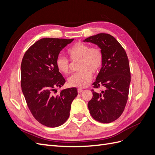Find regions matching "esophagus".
<instances>
[{"mask_svg":"<svg viewBox=\"0 0 155 155\" xmlns=\"http://www.w3.org/2000/svg\"><path fill=\"white\" fill-rule=\"evenodd\" d=\"M83 89H81V88H78V93H81V92H83Z\"/></svg>","mask_w":155,"mask_h":155,"instance_id":"34e87169","label":"esophagus"}]
</instances>
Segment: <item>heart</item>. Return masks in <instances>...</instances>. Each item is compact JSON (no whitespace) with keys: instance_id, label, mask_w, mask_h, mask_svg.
I'll return each instance as SVG.
<instances>
[{"instance_id":"b5f03b06","label":"heart","mask_w":155,"mask_h":155,"mask_svg":"<svg viewBox=\"0 0 155 155\" xmlns=\"http://www.w3.org/2000/svg\"><path fill=\"white\" fill-rule=\"evenodd\" d=\"M67 54L72 62H79L78 69L80 70L68 79L69 85L74 87H86L91 81L92 73H98L102 67L104 63L102 51L97 47H91L88 45L78 42L68 50ZM55 66L64 75L70 72V62L63 56H58Z\"/></svg>"}]
</instances>
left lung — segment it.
Returning <instances> with one entry per match:
<instances>
[{
    "instance_id": "obj_1",
    "label": "left lung",
    "mask_w": 155,
    "mask_h": 155,
    "mask_svg": "<svg viewBox=\"0 0 155 155\" xmlns=\"http://www.w3.org/2000/svg\"><path fill=\"white\" fill-rule=\"evenodd\" d=\"M84 42L96 45L102 51L104 63L94 88L101 86L105 90L100 93L92 91V98L88 108L92 118L101 123L114 121L123 113L128 99L130 72L125 50L113 36L99 34L88 37Z\"/></svg>"
}]
</instances>
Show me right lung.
Returning <instances> with one entry per match:
<instances>
[{"mask_svg":"<svg viewBox=\"0 0 155 155\" xmlns=\"http://www.w3.org/2000/svg\"><path fill=\"white\" fill-rule=\"evenodd\" d=\"M72 39L43 38L31 45L21 63V88L28 107L34 118L48 127L63 124L70 115L76 88L63 89L65 79L55 66L59 52Z\"/></svg>","mask_w":155,"mask_h":155,"instance_id":"right-lung-1","label":"right lung"}]
</instances>
